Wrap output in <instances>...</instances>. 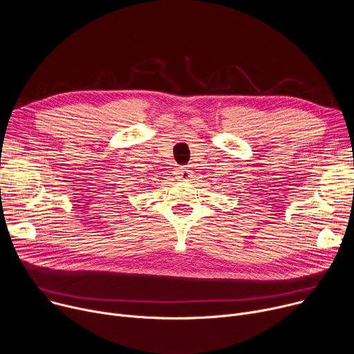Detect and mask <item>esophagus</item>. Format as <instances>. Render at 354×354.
<instances>
[{"instance_id":"esophagus-1","label":"esophagus","mask_w":354,"mask_h":354,"mask_svg":"<svg viewBox=\"0 0 354 354\" xmlns=\"http://www.w3.org/2000/svg\"><path fill=\"white\" fill-rule=\"evenodd\" d=\"M193 176V172L190 171L189 167H180L178 171H176V178L182 182H189L190 178Z\"/></svg>"}]
</instances>
